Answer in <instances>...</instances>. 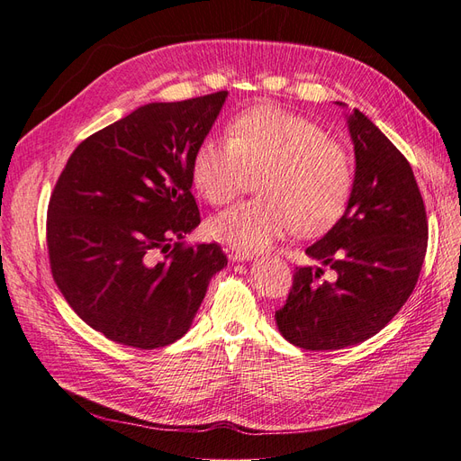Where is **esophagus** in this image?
<instances>
[{"instance_id": "esophagus-1", "label": "esophagus", "mask_w": 461, "mask_h": 461, "mask_svg": "<svg viewBox=\"0 0 461 461\" xmlns=\"http://www.w3.org/2000/svg\"><path fill=\"white\" fill-rule=\"evenodd\" d=\"M254 254L249 252V249H244V248H239V246H229V258L232 259V261H246V259H249L252 258Z\"/></svg>"}]
</instances>
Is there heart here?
Instances as JSON below:
<instances>
[{
	"mask_svg": "<svg viewBox=\"0 0 461 461\" xmlns=\"http://www.w3.org/2000/svg\"><path fill=\"white\" fill-rule=\"evenodd\" d=\"M192 178L213 205L242 196L259 178L261 198L232 205L207 225L217 239L252 252L296 230L332 227L352 198L354 161L312 119L258 105L229 122V138L200 142Z\"/></svg>",
	"mask_w": 461,
	"mask_h": 461,
	"instance_id": "1",
	"label": "heart"
}]
</instances>
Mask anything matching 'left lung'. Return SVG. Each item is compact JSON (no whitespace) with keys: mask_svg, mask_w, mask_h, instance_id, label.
I'll return each mask as SVG.
<instances>
[{"mask_svg":"<svg viewBox=\"0 0 461 461\" xmlns=\"http://www.w3.org/2000/svg\"><path fill=\"white\" fill-rule=\"evenodd\" d=\"M348 129L356 151L350 203L305 249L335 281H322V267H296L275 312L283 337L303 350H340L379 332L411 296L427 252V212L410 161L361 111Z\"/></svg>","mask_w":461,"mask_h":461,"instance_id":"1","label":"left lung"}]
</instances>
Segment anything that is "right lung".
Instances as JSON below:
<instances>
[{"mask_svg": "<svg viewBox=\"0 0 461 461\" xmlns=\"http://www.w3.org/2000/svg\"><path fill=\"white\" fill-rule=\"evenodd\" d=\"M227 90L148 104L82 140L48 205L53 281L75 313L109 340L153 350L190 329L219 244H185L200 225L192 159Z\"/></svg>", "mask_w": 461, "mask_h": 461, "instance_id": "obj_1", "label": "right lung"}]
</instances>
